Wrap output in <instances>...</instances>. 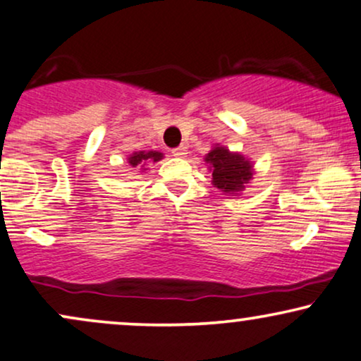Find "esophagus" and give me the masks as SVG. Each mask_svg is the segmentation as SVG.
Returning a JSON list of instances; mask_svg holds the SVG:
<instances>
[{
    "label": "esophagus",
    "instance_id": "1",
    "mask_svg": "<svg viewBox=\"0 0 361 361\" xmlns=\"http://www.w3.org/2000/svg\"><path fill=\"white\" fill-rule=\"evenodd\" d=\"M186 151H188V147L180 146V147H176V149H173L171 154L176 156V158H183V156L186 154Z\"/></svg>",
    "mask_w": 361,
    "mask_h": 361
}]
</instances>
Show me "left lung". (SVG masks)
Here are the masks:
<instances>
[{"label": "left lung", "instance_id": "8db88e82", "mask_svg": "<svg viewBox=\"0 0 361 361\" xmlns=\"http://www.w3.org/2000/svg\"><path fill=\"white\" fill-rule=\"evenodd\" d=\"M210 163L212 180L225 193H237L252 178V166L242 154L230 153L225 147H214L205 158Z\"/></svg>", "mask_w": 361, "mask_h": 361}]
</instances>
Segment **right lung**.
Masks as SVG:
<instances>
[{
  "label": "right lung",
  "instance_id": "add662e5",
  "mask_svg": "<svg viewBox=\"0 0 361 361\" xmlns=\"http://www.w3.org/2000/svg\"><path fill=\"white\" fill-rule=\"evenodd\" d=\"M161 158H163V154L158 153V151H147V153L146 151H139V153H134L129 156L128 163L136 169H146V168H142L146 163H151V161L156 163V161H159Z\"/></svg>",
  "mask_w": 361,
  "mask_h": 361
}]
</instances>
